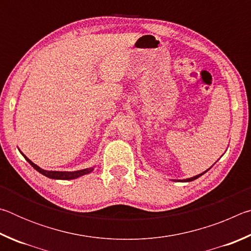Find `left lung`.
I'll return each instance as SVG.
<instances>
[{
	"instance_id": "obj_1",
	"label": "left lung",
	"mask_w": 251,
	"mask_h": 251,
	"mask_svg": "<svg viewBox=\"0 0 251 251\" xmlns=\"http://www.w3.org/2000/svg\"><path fill=\"white\" fill-rule=\"evenodd\" d=\"M208 171H209V169H207L206 172H203V173H201V174H199V175H197V176H195V177H192V178H187V179H184V180H178V181H185V182H187V181H193V180H195V179H197L198 177H201V175H203V174L205 173H207Z\"/></svg>"
}]
</instances>
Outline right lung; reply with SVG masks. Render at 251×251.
Listing matches in <instances>:
<instances>
[{"label": "right lung", "mask_w": 251, "mask_h": 251, "mask_svg": "<svg viewBox=\"0 0 251 251\" xmlns=\"http://www.w3.org/2000/svg\"><path fill=\"white\" fill-rule=\"evenodd\" d=\"M22 154V152H21ZM24 156V158L26 159L29 164H31V166L36 169L37 172L41 173L42 175H44L49 178H52V179H63V180H66V179H75V178L80 177L83 175H86V174L91 173L93 169L94 168H86V169H80V171H76V172H52V171H44V169L40 168L37 165H35L33 163V161L29 160L26 156L24 154H22Z\"/></svg>", "instance_id": "obj_1"}]
</instances>
